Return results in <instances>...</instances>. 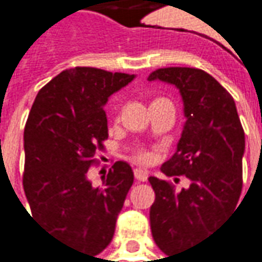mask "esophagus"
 Instances as JSON below:
<instances>
[{"label":"esophagus","instance_id":"obj_1","mask_svg":"<svg viewBox=\"0 0 262 262\" xmlns=\"http://www.w3.org/2000/svg\"><path fill=\"white\" fill-rule=\"evenodd\" d=\"M135 178L139 180V181H146L148 180V171L146 169H142V168H136L135 171Z\"/></svg>","mask_w":262,"mask_h":262}]
</instances>
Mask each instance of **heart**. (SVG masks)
Returning a JSON list of instances; mask_svg holds the SVG:
<instances>
[{"label": "heart", "mask_w": 262, "mask_h": 262, "mask_svg": "<svg viewBox=\"0 0 262 262\" xmlns=\"http://www.w3.org/2000/svg\"><path fill=\"white\" fill-rule=\"evenodd\" d=\"M139 158L142 159V161H149V159H150V154H149V152H146V150H140Z\"/></svg>", "instance_id": "b5f03b06"}]
</instances>
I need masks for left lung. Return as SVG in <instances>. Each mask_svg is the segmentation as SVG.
I'll list each match as a JSON object with an SVG mask.
<instances>
[{"mask_svg":"<svg viewBox=\"0 0 262 262\" xmlns=\"http://www.w3.org/2000/svg\"><path fill=\"white\" fill-rule=\"evenodd\" d=\"M149 81H162L180 91L185 123L176 154L161 171L185 176L187 188L149 177L155 191L150 230L158 248L183 252L207 238L236 209L242 191L245 133L232 95L207 72L195 68H162Z\"/></svg>","mask_w":262,"mask_h":262,"instance_id":"8db88e82","label":"left lung"}]
</instances>
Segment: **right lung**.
<instances>
[{
	"mask_svg": "<svg viewBox=\"0 0 262 262\" xmlns=\"http://www.w3.org/2000/svg\"><path fill=\"white\" fill-rule=\"evenodd\" d=\"M135 75L77 67L62 71L36 95L24 127L23 187L33 217L52 236L88 255L112 242L116 221L133 184L117 161L103 185L88 169L108 138L104 105Z\"/></svg>",
	"mask_w": 262,
	"mask_h": 262,
	"instance_id": "1",
	"label": "right lung"
}]
</instances>
